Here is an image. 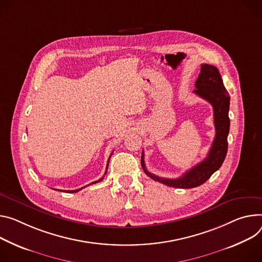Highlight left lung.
<instances>
[{
	"label": "left lung",
	"mask_w": 262,
	"mask_h": 262,
	"mask_svg": "<svg viewBox=\"0 0 262 262\" xmlns=\"http://www.w3.org/2000/svg\"><path fill=\"white\" fill-rule=\"evenodd\" d=\"M193 93L207 100L213 106L214 126H215L216 134L207 158L190 170L186 171L181 178L165 179L149 172L145 167L143 151H142L141 157L142 168L149 178L159 183L174 188L189 189L204 184L214 172L220 169L225 161L228 150V135L230 129V96L216 67L208 63H203L201 66V73L195 81V90Z\"/></svg>",
	"instance_id": "left-lung-1"
}]
</instances>
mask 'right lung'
I'll return each instance as SVG.
<instances>
[{
    "instance_id": "add662e5",
    "label": "right lung",
    "mask_w": 262,
    "mask_h": 262,
    "mask_svg": "<svg viewBox=\"0 0 262 262\" xmlns=\"http://www.w3.org/2000/svg\"><path fill=\"white\" fill-rule=\"evenodd\" d=\"M112 155H113V152L111 154L110 158L112 157ZM110 158H108V161H107V165H106V170H105V173H104V174H106V171H107V167H108V162H110ZM103 178H104V177H102V178H101V179H99L98 181H95V182L91 183L90 185H92V184H96V183H98V182H101V181L103 180ZM88 186H89V185H88ZM84 187H85V186H84ZM84 187H82V188H79V189H76V190H66V192H69V193H75V192H78V191H79V190L83 189ZM54 190H57V189H54ZM59 191H60V190H59ZM61 191H63V190H61Z\"/></svg>"
}]
</instances>
